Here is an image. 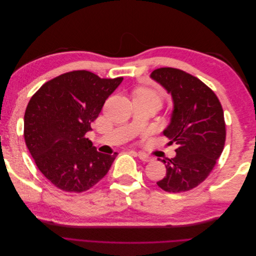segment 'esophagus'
Instances as JSON below:
<instances>
[{"mask_svg": "<svg viewBox=\"0 0 256 256\" xmlns=\"http://www.w3.org/2000/svg\"><path fill=\"white\" fill-rule=\"evenodd\" d=\"M138 157L140 158V160H142V161H144V162H150V161L154 160L152 157L148 156V154H144V152H138Z\"/></svg>", "mask_w": 256, "mask_h": 256, "instance_id": "esophagus-1", "label": "esophagus"}]
</instances>
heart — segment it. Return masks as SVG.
<instances>
[{"mask_svg": "<svg viewBox=\"0 0 256 256\" xmlns=\"http://www.w3.org/2000/svg\"><path fill=\"white\" fill-rule=\"evenodd\" d=\"M138 94L147 95V96H152V97H154V98L159 99V98H158V96H157V94H154V92L152 90H144V88H142V90H138Z\"/></svg>", "mask_w": 256, "mask_h": 256, "instance_id": "heart-1", "label": "heart"}]
</instances>
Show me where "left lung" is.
Instances as JSON below:
<instances>
[{
	"instance_id": "8db88e82",
	"label": "left lung",
	"mask_w": 256,
	"mask_h": 256,
	"mask_svg": "<svg viewBox=\"0 0 256 256\" xmlns=\"http://www.w3.org/2000/svg\"><path fill=\"white\" fill-rule=\"evenodd\" d=\"M150 78L172 96L171 120L162 134L178 145L174 158H158L166 175L157 184L166 192L189 191L206 180L222 154L226 136L222 106L206 84L180 69L159 68Z\"/></svg>"
}]
</instances>
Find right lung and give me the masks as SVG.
Masks as SVG:
<instances>
[{
  "label": "right lung",
  "mask_w": 256,
  "mask_h": 256,
  "mask_svg": "<svg viewBox=\"0 0 256 256\" xmlns=\"http://www.w3.org/2000/svg\"><path fill=\"white\" fill-rule=\"evenodd\" d=\"M124 78L86 70L60 74L38 90L24 114V140L44 176L66 192L86 191L106 176L118 152L106 154L85 138Z\"/></svg>",
  "instance_id": "add662e5"
}]
</instances>
